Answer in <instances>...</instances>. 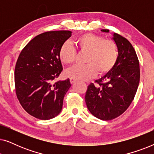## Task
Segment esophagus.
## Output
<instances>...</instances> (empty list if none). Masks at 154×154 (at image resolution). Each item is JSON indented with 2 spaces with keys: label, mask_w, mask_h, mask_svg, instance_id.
I'll return each mask as SVG.
<instances>
[{
  "label": "esophagus",
  "mask_w": 154,
  "mask_h": 154,
  "mask_svg": "<svg viewBox=\"0 0 154 154\" xmlns=\"http://www.w3.org/2000/svg\"><path fill=\"white\" fill-rule=\"evenodd\" d=\"M75 81V79H72V78H71V79H70V83H73Z\"/></svg>",
  "instance_id": "esophagus-1"
}]
</instances>
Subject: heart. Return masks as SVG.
Listing matches in <instances>:
<instances>
[{
	"instance_id": "b5f03b06",
	"label": "heart",
	"mask_w": 154,
	"mask_h": 154,
	"mask_svg": "<svg viewBox=\"0 0 154 154\" xmlns=\"http://www.w3.org/2000/svg\"><path fill=\"white\" fill-rule=\"evenodd\" d=\"M75 45L81 52H86L84 65H76L65 71L66 76L79 81L106 74L115 66L119 51L116 43L111 39H104L100 35L87 33L75 39ZM59 57L62 63L69 65L74 62L76 50L69 41L62 44Z\"/></svg>"
}]
</instances>
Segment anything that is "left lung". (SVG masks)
<instances>
[{"label":"left lung","mask_w":154,"mask_h":154,"mask_svg":"<svg viewBox=\"0 0 154 154\" xmlns=\"http://www.w3.org/2000/svg\"><path fill=\"white\" fill-rule=\"evenodd\" d=\"M113 39L119 51L117 62L109 73L95 81L97 85L88 86L85 96L90 112L103 121L114 119L127 110L140 83V63L133 46L119 33H113Z\"/></svg>","instance_id":"1"}]
</instances>
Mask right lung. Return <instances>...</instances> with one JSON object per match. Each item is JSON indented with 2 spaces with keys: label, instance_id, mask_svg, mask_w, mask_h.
I'll use <instances>...</instances> for the list:
<instances>
[{
  "label": "right lung",
  "instance_id": "right-lung-1",
  "mask_svg": "<svg viewBox=\"0 0 154 154\" xmlns=\"http://www.w3.org/2000/svg\"><path fill=\"white\" fill-rule=\"evenodd\" d=\"M70 31L44 32L30 41L18 57L14 85L19 102L29 114L49 120L61 112L69 79L55 81L63 70L59 50Z\"/></svg>",
  "mask_w": 154,
  "mask_h": 154
}]
</instances>
